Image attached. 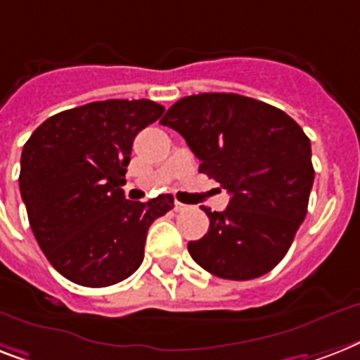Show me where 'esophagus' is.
Returning <instances> with one entry per match:
<instances>
[{"mask_svg": "<svg viewBox=\"0 0 360 360\" xmlns=\"http://www.w3.org/2000/svg\"><path fill=\"white\" fill-rule=\"evenodd\" d=\"M175 212H183V210L188 209V205H185V203H179V201H175Z\"/></svg>", "mask_w": 360, "mask_h": 360, "instance_id": "1", "label": "esophagus"}]
</instances>
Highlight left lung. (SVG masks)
Returning <instances> with one entry per match:
<instances>
[{
	"instance_id": "obj_1",
	"label": "left lung",
	"mask_w": 360,
	"mask_h": 360,
	"mask_svg": "<svg viewBox=\"0 0 360 360\" xmlns=\"http://www.w3.org/2000/svg\"><path fill=\"white\" fill-rule=\"evenodd\" d=\"M186 140L200 172L231 194L209 231L188 242L203 270L250 281L276 268L305 220L314 168L311 140L277 107L240 94L186 96L160 120Z\"/></svg>"
}]
</instances>
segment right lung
<instances>
[{
    "mask_svg": "<svg viewBox=\"0 0 360 360\" xmlns=\"http://www.w3.org/2000/svg\"><path fill=\"white\" fill-rule=\"evenodd\" d=\"M150 99H107L63 110L23 146L20 194L38 246L77 285L124 281L144 261L148 229L174 207V195L125 200L134 136L162 116Z\"/></svg>",
    "mask_w": 360,
    "mask_h": 360,
    "instance_id": "obj_1",
    "label": "right lung"
}]
</instances>
